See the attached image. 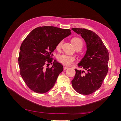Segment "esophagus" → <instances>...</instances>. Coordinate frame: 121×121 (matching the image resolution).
<instances>
[{
    "mask_svg": "<svg viewBox=\"0 0 121 121\" xmlns=\"http://www.w3.org/2000/svg\"><path fill=\"white\" fill-rule=\"evenodd\" d=\"M68 68H69L67 67V66H65V65L63 66V70H66V69H68Z\"/></svg>",
    "mask_w": 121,
    "mask_h": 121,
    "instance_id": "1",
    "label": "esophagus"
}]
</instances>
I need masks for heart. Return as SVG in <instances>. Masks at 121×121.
<instances>
[{
	"label": "heart",
	"mask_w": 121,
	"mask_h": 121,
	"mask_svg": "<svg viewBox=\"0 0 121 121\" xmlns=\"http://www.w3.org/2000/svg\"><path fill=\"white\" fill-rule=\"evenodd\" d=\"M71 42L72 43L74 47L75 48L79 47L81 49L82 48L83 46V42L80 38L79 37H74L71 40ZM63 43V41L61 40L56 45V49L58 50H60L62 47ZM75 57L73 56H70L68 55H62L58 56V61L59 62L62 64L63 65L65 66H69L71 65L74 61H75Z\"/></svg>",
	"instance_id": "1"
}]
</instances>
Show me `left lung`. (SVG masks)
Listing matches in <instances>:
<instances>
[{"instance_id":"obj_1","label":"left lung","mask_w":121,"mask_h":121,"mask_svg":"<svg viewBox=\"0 0 121 121\" xmlns=\"http://www.w3.org/2000/svg\"><path fill=\"white\" fill-rule=\"evenodd\" d=\"M74 32L81 35L87 45L84 57L75 69V75L72 81L73 88L82 95H90L98 89L108 72L109 52L101 38L91 30L73 28Z\"/></svg>"}]
</instances>
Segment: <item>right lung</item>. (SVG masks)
Returning a JSON list of instances; mask_svg holds the SVG:
<instances>
[{"mask_svg": "<svg viewBox=\"0 0 121 121\" xmlns=\"http://www.w3.org/2000/svg\"><path fill=\"white\" fill-rule=\"evenodd\" d=\"M71 34L69 29L44 26L34 29L25 38L18 61L20 75L32 91L43 94L52 88L63 66L52 58V53L58 43ZM49 63L53 66L45 68Z\"/></svg>", "mask_w": 121, "mask_h": 121, "instance_id": "add662e5", "label": "right lung"}]
</instances>
